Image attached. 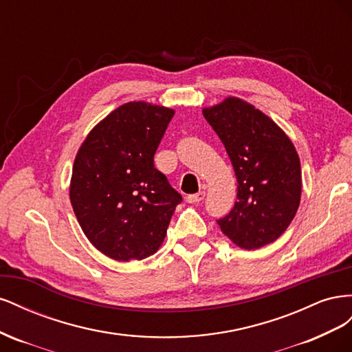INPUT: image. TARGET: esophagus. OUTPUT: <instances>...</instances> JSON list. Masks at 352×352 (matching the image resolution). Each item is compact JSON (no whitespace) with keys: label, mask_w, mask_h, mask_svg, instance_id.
<instances>
[{"label":"esophagus","mask_w":352,"mask_h":352,"mask_svg":"<svg viewBox=\"0 0 352 352\" xmlns=\"http://www.w3.org/2000/svg\"><path fill=\"white\" fill-rule=\"evenodd\" d=\"M204 198H206V192H204V190H199L198 194L188 195V197H186V201L189 202V204H198V202H201Z\"/></svg>","instance_id":"1"}]
</instances>
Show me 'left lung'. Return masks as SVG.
Returning a JSON list of instances; mask_svg holds the SVG:
<instances>
[{
	"instance_id": "1",
	"label": "left lung",
	"mask_w": 352,
	"mask_h": 352,
	"mask_svg": "<svg viewBox=\"0 0 352 352\" xmlns=\"http://www.w3.org/2000/svg\"><path fill=\"white\" fill-rule=\"evenodd\" d=\"M226 148L238 180V201L217 220L243 250L272 243L291 225L301 199V164L289 138L254 105L230 97L204 109Z\"/></svg>"
}]
</instances>
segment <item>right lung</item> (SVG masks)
<instances>
[{
  "label": "right lung",
  "instance_id": "right-lung-1",
  "mask_svg": "<svg viewBox=\"0 0 352 352\" xmlns=\"http://www.w3.org/2000/svg\"><path fill=\"white\" fill-rule=\"evenodd\" d=\"M173 114L142 101L123 104L94 127L74 160L73 211L94 247L113 260L153 255L182 202L154 167Z\"/></svg>",
  "mask_w": 352,
  "mask_h": 352
}]
</instances>
